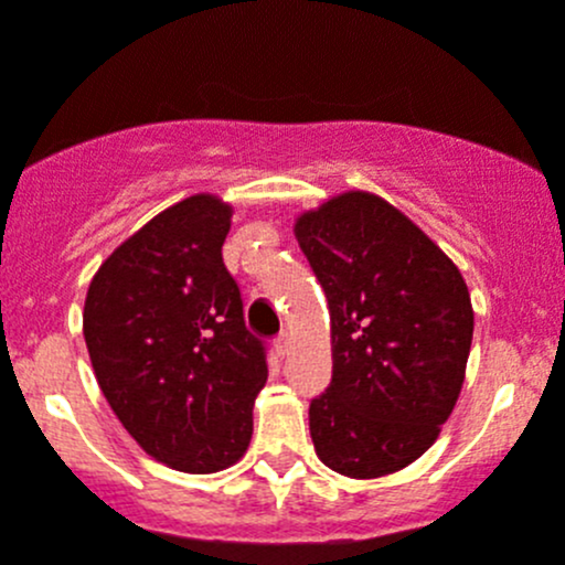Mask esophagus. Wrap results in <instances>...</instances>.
Listing matches in <instances>:
<instances>
[{
    "mask_svg": "<svg viewBox=\"0 0 565 565\" xmlns=\"http://www.w3.org/2000/svg\"><path fill=\"white\" fill-rule=\"evenodd\" d=\"M274 349H277L279 358H286L288 349H291V335H288V332H279V335L274 338Z\"/></svg>",
    "mask_w": 565,
    "mask_h": 565,
    "instance_id": "obj_1",
    "label": "esophagus"
}]
</instances>
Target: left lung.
Returning a JSON list of instances; mask_svg holds the SVG:
<instances>
[{"label": "left lung", "instance_id": "obj_1", "mask_svg": "<svg viewBox=\"0 0 565 565\" xmlns=\"http://www.w3.org/2000/svg\"><path fill=\"white\" fill-rule=\"evenodd\" d=\"M330 305L332 383L310 402L324 466L372 480L435 444L458 402L475 332L469 288L405 213L366 191L297 218Z\"/></svg>", "mask_w": 565, "mask_h": 565}]
</instances>
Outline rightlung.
<instances>
[{"mask_svg":"<svg viewBox=\"0 0 565 565\" xmlns=\"http://www.w3.org/2000/svg\"><path fill=\"white\" fill-rule=\"evenodd\" d=\"M233 207L213 193L158 213L99 266L83 335L118 422L160 463L213 475L244 458L266 347L222 260Z\"/></svg>","mask_w":565,"mask_h":565,"instance_id":"1","label":"right lung"}]
</instances>
